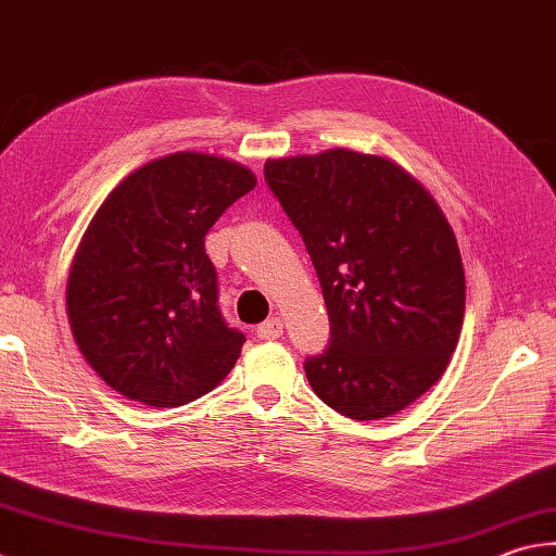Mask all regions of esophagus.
Listing matches in <instances>:
<instances>
[{
    "label": "esophagus",
    "instance_id": "1",
    "mask_svg": "<svg viewBox=\"0 0 556 556\" xmlns=\"http://www.w3.org/2000/svg\"><path fill=\"white\" fill-rule=\"evenodd\" d=\"M282 337V321L278 317H270L256 327V339L261 341H276Z\"/></svg>",
    "mask_w": 556,
    "mask_h": 556
}]
</instances>
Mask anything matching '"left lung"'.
<instances>
[{
	"label": "left lung",
	"mask_w": 556,
	"mask_h": 556,
	"mask_svg": "<svg viewBox=\"0 0 556 556\" xmlns=\"http://www.w3.org/2000/svg\"><path fill=\"white\" fill-rule=\"evenodd\" d=\"M264 179L327 302L329 345L305 361L314 394L355 421L402 412L463 329L465 270L441 207L402 166L351 150L268 160Z\"/></svg>",
	"instance_id": "8db88e82"
}]
</instances>
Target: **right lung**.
Wrapping results in <instances>:
<instances>
[{
  "mask_svg": "<svg viewBox=\"0 0 556 556\" xmlns=\"http://www.w3.org/2000/svg\"><path fill=\"white\" fill-rule=\"evenodd\" d=\"M254 186L242 164L179 152L132 172L93 215L72 261L67 314L115 392L181 406L235 368L247 337L219 309L205 235Z\"/></svg>",
  "mask_w": 556,
  "mask_h": 556,
  "instance_id": "obj_1",
  "label": "right lung"
}]
</instances>
